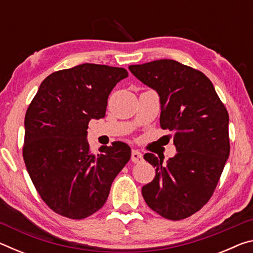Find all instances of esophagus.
<instances>
[{
    "mask_svg": "<svg viewBox=\"0 0 253 253\" xmlns=\"http://www.w3.org/2000/svg\"><path fill=\"white\" fill-rule=\"evenodd\" d=\"M131 162L132 163H140L143 162V155L142 153L136 151V149H134V151L131 152Z\"/></svg>",
    "mask_w": 253,
    "mask_h": 253,
    "instance_id": "34e87169",
    "label": "esophagus"
}]
</instances>
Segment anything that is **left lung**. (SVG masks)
Masks as SVG:
<instances>
[{"mask_svg":"<svg viewBox=\"0 0 253 253\" xmlns=\"http://www.w3.org/2000/svg\"><path fill=\"white\" fill-rule=\"evenodd\" d=\"M161 101V127L173 134L176 155L163 163L152 153L145 161L156 169L142 194L153 211L169 220L191 216L211 199L230 154L229 114L207 76L175 60L129 66Z\"/></svg>","mask_w":253,"mask_h":253,"instance_id":"8db88e82","label":"left lung"}]
</instances>
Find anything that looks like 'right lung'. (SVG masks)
Masks as SVG:
<instances>
[{
	"label": "right lung",
	"instance_id": "right-lung-1",
	"mask_svg": "<svg viewBox=\"0 0 253 253\" xmlns=\"http://www.w3.org/2000/svg\"><path fill=\"white\" fill-rule=\"evenodd\" d=\"M127 77L124 68L95 63L55 71L28 107L23 160L41 199L60 215L80 220L101 209L130 160L125 143L93 154L87 140L90 119L105 117L109 93Z\"/></svg>",
	"mask_w": 253,
	"mask_h": 253
}]
</instances>
